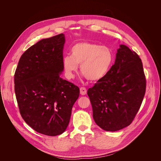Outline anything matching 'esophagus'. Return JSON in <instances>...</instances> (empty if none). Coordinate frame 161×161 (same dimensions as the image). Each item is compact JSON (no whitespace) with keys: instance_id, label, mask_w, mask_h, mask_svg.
Listing matches in <instances>:
<instances>
[{"instance_id":"obj_1","label":"esophagus","mask_w":161,"mask_h":161,"mask_svg":"<svg viewBox=\"0 0 161 161\" xmlns=\"http://www.w3.org/2000/svg\"><path fill=\"white\" fill-rule=\"evenodd\" d=\"M86 89L85 88V87H80V93L82 95H85L86 94Z\"/></svg>"}]
</instances>
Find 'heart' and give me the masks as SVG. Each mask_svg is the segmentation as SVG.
Returning <instances> with one entry per match:
<instances>
[{
  "label": "heart",
  "mask_w": 161,
  "mask_h": 161,
  "mask_svg": "<svg viewBox=\"0 0 161 161\" xmlns=\"http://www.w3.org/2000/svg\"><path fill=\"white\" fill-rule=\"evenodd\" d=\"M114 62L110 47L88 42L76 43L72 46L70 56H65L62 66L68 79L74 78L80 65L82 76L92 82L99 81L106 76Z\"/></svg>",
  "instance_id": "b5f03b06"
}]
</instances>
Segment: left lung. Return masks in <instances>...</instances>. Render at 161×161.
Segmentation results:
<instances>
[{"label": "left lung", "mask_w": 161, "mask_h": 161, "mask_svg": "<svg viewBox=\"0 0 161 161\" xmlns=\"http://www.w3.org/2000/svg\"><path fill=\"white\" fill-rule=\"evenodd\" d=\"M145 91L142 60L128 46L119 45L108 74L87 91L95 123L108 131L127 127L140 108Z\"/></svg>", "instance_id": "obj_1"}]
</instances>
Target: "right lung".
<instances>
[{"mask_svg":"<svg viewBox=\"0 0 161 161\" xmlns=\"http://www.w3.org/2000/svg\"><path fill=\"white\" fill-rule=\"evenodd\" d=\"M64 34L43 39L24 52L14 73V92L24 121L37 132L62 134L69 125L77 86L61 78Z\"/></svg>","mask_w":161,"mask_h":161,"instance_id":"right-lung-1","label":"right lung"}]
</instances>
